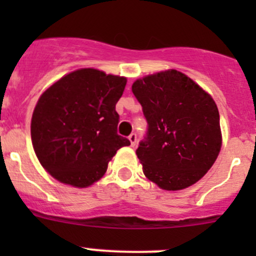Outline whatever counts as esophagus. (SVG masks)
<instances>
[{
	"label": "esophagus",
	"instance_id": "esophagus-1",
	"mask_svg": "<svg viewBox=\"0 0 256 256\" xmlns=\"http://www.w3.org/2000/svg\"><path fill=\"white\" fill-rule=\"evenodd\" d=\"M128 140H130L131 146H136V142H138V136H136V134H131V135L128 136Z\"/></svg>",
	"mask_w": 256,
	"mask_h": 256
}]
</instances>
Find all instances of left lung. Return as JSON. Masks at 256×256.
I'll use <instances>...</instances> for the list:
<instances>
[{
  "label": "left lung",
  "mask_w": 256,
  "mask_h": 256,
  "mask_svg": "<svg viewBox=\"0 0 256 256\" xmlns=\"http://www.w3.org/2000/svg\"><path fill=\"white\" fill-rule=\"evenodd\" d=\"M132 92L148 124L136 151L144 176L164 190L194 184L213 166L223 141L213 98L176 69L135 80Z\"/></svg>",
  "instance_id": "obj_1"
}]
</instances>
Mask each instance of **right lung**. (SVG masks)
<instances>
[{
    "label": "right lung",
    "mask_w": 256,
    "mask_h": 256,
    "mask_svg": "<svg viewBox=\"0 0 256 256\" xmlns=\"http://www.w3.org/2000/svg\"><path fill=\"white\" fill-rule=\"evenodd\" d=\"M125 76L82 68L66 74L38 99L30 121L33 150L43 168L64 184L86 188L105 174L118 148L115 105Z\"/></svg>",
    "instance_id": "obj_1"
}]
</instances>
